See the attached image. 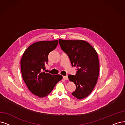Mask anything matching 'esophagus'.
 Here are the masks:
<instances>
[{"label":"esophagus","instance_id":"esophagus-1","mask_svg":"<svg viewBox=\"0 0 125 125\" xmlns=\"http://www.w3.org/2000/svg\"><path fill=\"white\" fill-rule=\"evenodd\" d=\"M63 78L64 80H67L68 79V77L67 76H63Z\"/></svg>","mask_w":125,"mask_h":125}]
</instances>
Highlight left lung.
Wrapping results in <instances>:
<instances>
[{
    "instance_id": "1",
    "label": "left lung",
    "mask_w": 125,
    "mask_h": 125,
    "mask_svg": "<svg viewBox=\"0 0 125 125\" xmlns=\"http://www.w3.org/2000/svg\"><path fill=\"white\" fill-rule=\"evenodd\" d=\"M61 49L70 60L72 66H76L75 75H69L68 79L76 85L72 94L77 99L89 96L95 87L99 73L98 54L92 46L82 40L59 39Z\"/></svg>"
}]
</instances>
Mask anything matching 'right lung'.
<instances>
[{
    "instance_id": "right-lung-1",
    "label": "right lung",
    "mask_w": 125,
    "mask_h": 125,
    "mask_svg": "<svg viewBox=\"0 0 125 125\" xmlns=\"http://www.w3.org/2000/svg\"><path fill=\"white\" fill-rule=\"evenodd\" d=\"M58 44V40L34 43L26 50L21 59L23 79L29 90L39 97L48 95L62 79L61 75H51L43 71L48 63L49 53Z\"/></svg>"
}]
</instances>
